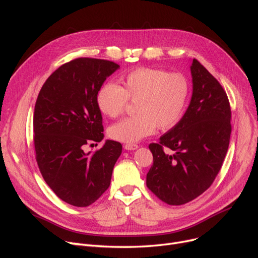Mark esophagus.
I'll list each match as a JSON object with an SVG mask.
<instances>
[{
	"label": "esophagus",
	"mask_w": 258,
	"mask_h": 258,
	"mask_svg": "<svg viewBox=\"0 0 258 258\" xmlns=\"http://www.w3.org/2000/svg\"><path fill=\"white\" fill-rule=\"evenodd\" d=\"M123 147H124V150H127V151H135L139 146L137 144H124Z\"/></svg>",
	"instance_id": "esophagus-1"
}]
</instances>
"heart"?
Masks as SVG:
<instances>
[{
  "label": "heart",
  "mask_w": 258,
  "mask_h": 258,
  "mask_svg": "<svg viewBox=\"0 0 258 258\" xmlns=\"http://www.w3.org/2000/svg\"><path fill=\"white\" fill-rule=\"evenodd\" d=\"M121 87L112 83L101 87L99 110L115 118L123 113L128 100L135 102L136 115L114 123L108 135L123 143H136L153 135L156 126L169 129L181 119L189 99L190 86L181 73L140 68L123 75Z\"/></svg>",
  "instance_id": "b5f03b06"
}]
</instances>
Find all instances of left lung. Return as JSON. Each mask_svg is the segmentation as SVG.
<instances>
[{
    "instance_id": "left-lung-1",
    "label": "left lung",
    "mask_w": 258,
    "mask_h": 258,
    "mask_svg": "<svg viewBox=\"0 0 258 258\" xmlns=\"http://www.w3.org/2000/svg\"><path fill=\"white\" fill-rule=\"evenodd\" d=\"M192 95L175 126L150 144L153 166L146 185L160 200L181 206L212 185L229 146L231 111L225 90L196 59L190 66ZM175 153L168 154L163 147Z\"/></svg>"
}]
</instances>
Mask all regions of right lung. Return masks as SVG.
Listing matches in <instances>:
<instances>
[{"instance_id":"obj_1","label":"right lung","mask_w":258,"mask_h":258,"mask_svg":"<svg viewBox=\"0 0 258 258\" xmlns=\"http://www.w3.org/2000/svg\"><path fill=\"white\" fill-rule=\"evenodd\" d=\"M115 62L77 58L58 68L38 93L33 116L34 147L43 178L57 196L88 207L110 186L120 143L106 140L95 153L84 146L104 138L97 96Z\"/></svg>"}]
</instances>
